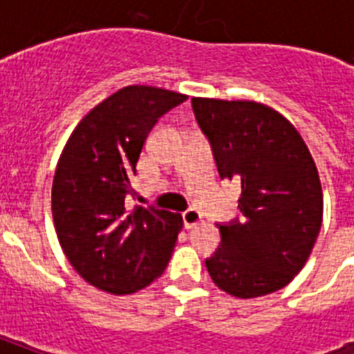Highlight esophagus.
<instances>
[{"label":"esophagus","instance_id":"esophagus-1","mask_svg":"<svg viewBox=\"0 0 354 354\" xmlns=\"http://www.w3.org/2000/svg\"><path fill=\"white\" fill-rule=\"evenodd\" d=\"M182 218H183V224H185V227H187V230H191V227H194L196 224H200V222H202V215H200V211H196L194 207H189L187 211H183Z\"/></svg>","mask_w":354,"mask_h":354}]
</instances>
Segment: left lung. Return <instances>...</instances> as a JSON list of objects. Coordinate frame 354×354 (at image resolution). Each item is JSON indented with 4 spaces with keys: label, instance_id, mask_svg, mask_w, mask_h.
<instances>
[{
    "label": "left lung",
    "instance_id": "8db88e82",
    "mask_svg": "<svg viewBox=\"0 0 354 354\" xmlns=\"http://www.w3.org/2000/svg\"><path fill=\"white\" fill-rule=\"evenodd\" d=\"M193 112L221 178L241 183V216L221 224L222 242L205 266L221 290L259 297L286 286L318 239L324 196L299 132L253 101L194 97Z\"/></svg>",
    "mask_w": 354,
    "mask_h": 354
}]
</instances>
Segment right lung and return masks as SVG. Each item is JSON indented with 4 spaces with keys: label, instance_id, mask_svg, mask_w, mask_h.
Segmentation results:
<instances>
[{
    "label": "right lung",
    "instance_id": "1",
    "mask_svg": "<svg viewBox=\"0 0 354 354\" xmlns=\"http://www.w3.org/2000/svg\"><path fill=\"white\" fill-rule=\"evenodd\" d=\"M187 95L127 86L97 104L68 139L53 180V218L66 257L90 285L132 294L169 264L182 218L154 205L130 209V180L158 119Z\"/></svg>",
    "mask_w": 354,
    "mask_h": 354
}]
</instances>
